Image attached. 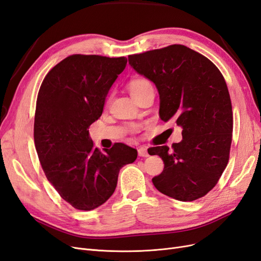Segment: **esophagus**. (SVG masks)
Masks as SVG:
<instances>
[{
    "label": "esophagus",
    "mask_w": 261,
    "mask_h": 261,
    "mask_svg": "<svg viewBox=\"0 0 261 261\" xmlns=\"http://www.w3.org/2000/svg\"><path fill=\"white\" fill-rule=\"evenodd\" d=\"M138 153H139V156H141V157H148V156H149V154H148V152H147V148L144 147V146L140 147V148L138 149Z\"/></svg>",
    "instance_id": "obj_1"
}]
</instances>
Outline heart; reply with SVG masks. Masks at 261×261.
<instances>
[{
    "label": "heart",
    "instance_id": "obj_1",
    "mask_svg": "<svg viewBox=\"0 0 261 261\" xmlns=\"http://www.w3.org/2000/svg\"><path fill=\"white\" fill-rule=\"evenodd\" d=\"M145 90H154L152 82L147 79L144 78H139V79H134L129 83V91L130 94L133 96L142 91Z\"/></svg>",
    "mask_w": 261,
    "mask_h": 261
}]
</instances>
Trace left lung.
Masks as SVG:
<instances>
[{
  "instance_id": "1",
  "label": "left lung",
  "mask_w": 261,
  "mask_h": 261,
  "mask_svg": "<svg viewBox=\"0 0 261 261\" xmlns=\"http://www.w3.org/2000/svg\"><path fill=\"white\" fill-rule=\"evenodd\" d=\"M138 73L154 82L159 93V117L182 128V141L148 148L164 161L153 184L181 201L205 196L219 181L229 162L233 131L232 104L220 70L207 57L173 44L129 55Z\"/></svg>"
}]
</instances>
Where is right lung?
I'll return each mask as SVG.
<instances>
[{"label":"right lung","instance_id":"1","mask_svg":"<svg viewBox=\"0 0 261 261\" xmlns=\"http://www.w3.org/2000/svg\"><path fill=\"white\" fill-rule=\"evenodd\" d=\"M125 65V57L70 55L40 87L33 128L39 161L49 183L75 209L103 205L115 192L121 168L138 157L137 149L123 143L100 152L89 136Z\"/></svg>","mask_w":261,"mask_h":261}]
</instances>
